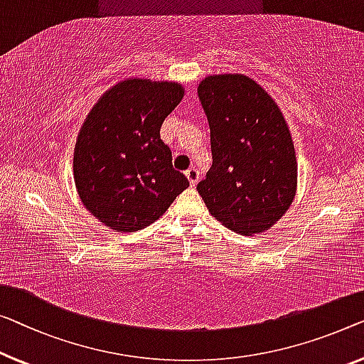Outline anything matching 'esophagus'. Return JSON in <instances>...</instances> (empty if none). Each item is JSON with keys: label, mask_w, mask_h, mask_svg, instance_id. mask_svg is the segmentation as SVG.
<instances>
[{"label": "esophagus", "mask_w": 364, "mask_h": 364, "mask_svg": "<svg viewBox=\"0 0 364 364\" xmlns=\"http://www.w3.org/2000/svg\"><path fill=\"white\" fill-rule=\"evenodd\" d=\"M184 175H186V178L189 180V184H191V186H196V184H198V180H199V171L196 170V168H194V166L188 168V170H186V173H184Z\"/></svg>", "instance_id": "obj_1"}]
</instances>
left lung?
Returning <instances> with one entry per match:
<instances>
[{
	"instance_id": "1",
	"label": "left lung",
	"mask_w": 364,
	"mask_h": 364,
	"mask_svg": "<svg viewBox=\"0 0 364 364\" xmlns=\"http://www.w3.org/2000/svg\"><path fill=\"white\" fill-rule=\"evenodd\" d=\"M210 127L213 166L198 193L209 213L242 235L268 230L296 196L289 127L267 91L242 73L210 75L198 86Z\"/></svg>"
}]
</instances>
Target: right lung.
<instances>
[{
  "instance_id": "right-lung-1",
  "label": "right lung",
  "mask_w": 364,
  "mask_h": 364,
  "mask_svg": "<svg viewBox=\"0 0 364 364\" xmlns=\"http://www.w3.org/2000/svg\"><path fill=\"white\" fill-rule=\"evenodd\" d=\"M175 81L127 78L97 100L80 129L73 178L85 208L116 232L154 224L189 186L160 139L165 117L180 105Z\"/></svg>"
}]
</instances>
